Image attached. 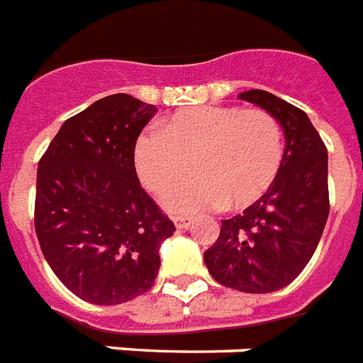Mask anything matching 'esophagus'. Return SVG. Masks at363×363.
Segmentation results:
<instances>
[{
    "label": "esophagus",
    "instance_id": "34e87169",
    "mask_svg": "<svg viewBox=\"0 0 363 363\" xmlns=\"http://www.w3.org/2000/svg\"><path fill=\"white\" fill-rule=\"evenodd\" d=\"M191 223H193V218H191V217H184V215L174 217V224H176V228H178V230L189 228V226H191Z\"/></svg>",
    "mask_w": 363,
    "mask_h": 363
}]
</instances>
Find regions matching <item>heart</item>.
Segmentation results:
<instances>
[{"mask_svg": "<svg viewBox=\"0 0 363 363\" xmlns=\"http://www.w3.org/2000/svg\"><path fill=\"white\" fill-rule=\"evenodd\" d=\"M282 160V125L265 109H179L161 122L160 131H143L133 146L135 172L155 194L174 187L191 163L195 178L163 199L176 213L256 202L274 184Z\"/></svg>", "mask_w": 363, "mask_h": 363, "instance_id": "heart-1", "label": "heart"}]
</instances>
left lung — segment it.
Returning <instances> with one entry per match:
<instances>
[{
	"mask_svg": "<svg viewBox=\"0 0 363 363\" xmlns=\"http://www.w3.org/2000/svg\"><path fill=\"white\" fill-rule=\"evenodd\" d=\"M239 98L280 122L286 137L282 167L262 199L223 220L203 262L223 286L242 293H272L301 274L319 245L330 211L328 154L302 109L267 91H247Z\"/></svg>",
	"mask_w": 363,
	"mask_h": 363,
	"instance_id": "8db88e82",
	"label": "left lung"
}]
</instances>
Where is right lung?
Masks as SVG:
<instances>
[{
  "mask_svg": "<svg viewBox=\"0 0 363 363\" xmlns=\"http://www.w3.org/2000/svg\"><path fill=\"white\" fill-rule=\"evenodd\" d=\"M157 107L130 94L61 125L38 161L35 232L55 277L83 301L122 304L154 286L174 223L140 187L133 146Z\"/></svg>",
  "mask_w": 363,
  "mask_h": 363,
  "instance_id": "right-lung-1",
  "label": "right lung"
}]
</instances>
